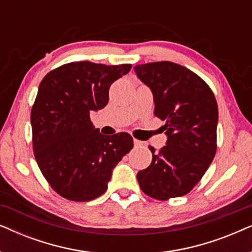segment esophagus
Returning <instances> with one entry per match:
<instances>
[{
  "label": "esophagus",
  "instance_id": "obj_1",
  "mask_svg": "<svg viewBox=\"0 0 252 252\" xmlns=\"http://www.w3.org/2000/svg\"><path fill=\"white\" fill-rule=\"evenodd\" d=\"M134 146H135L136 148H139V147H143V146H144V142H142V141H139V140H135V139H134Z\"/></svg>",
  "mask_w": 252,
  "mask_h": 252
}]
</instances>
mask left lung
Returning a JSON list of instances; mask_svg holds the SVG:
<instances>
[{
    "label": "left lung",
    "instance_id": "obj_1",
    "mask_svg": "<svg viewBox=\"0 0 252 252\" xmlns=\"http://www.w3.org/2000/svg\"><path fill=\"white\" fill-rule=\"evenodd\" d=\"M151 89L155 116L165 122L166 146L136 178L144 194L155 199L188 194L208 170L217 151L218 105L201 77L172 62H154L134 67Z\"/></svg>",
    "mask_w": 252,
    "mask_h": 252
}]
</instances>
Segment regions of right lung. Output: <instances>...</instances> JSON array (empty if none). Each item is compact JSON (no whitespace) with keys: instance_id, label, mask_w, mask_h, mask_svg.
Wrapping results in <instances>:
<instances>
[{"instance_id":"right-lung-1","label":"right lung","mask_w":252,"mask_h":252,"mask_svg":"<svg viewBox=\"0 0 252 252\" xmlns=\"http://www.w3.org/2000/svg\"><path fill=\"white\" fill-rule=\"evenodd\" d=\"M130 68L73 62L41 81L31 111L33 151L43 177L62 197L87 202L104 194L112 170L132 150L128 133L103 135L89 117L108 104L110 86Z\"/></svg>"}]
</instances>
